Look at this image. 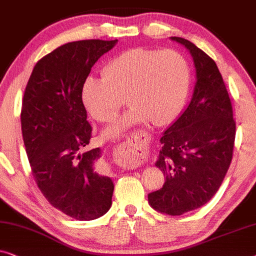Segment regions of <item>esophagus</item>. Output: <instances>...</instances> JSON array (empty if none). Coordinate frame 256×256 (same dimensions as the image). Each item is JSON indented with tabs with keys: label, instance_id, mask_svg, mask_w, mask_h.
<instances>
[{
	"label": "esophagus",
	"instance_id": "obj_1",
	"mask_svg": "<svg viewBox=\"0 0 256 256\" xmlns=\"http://www.w3.org/2000/svg\"><path fill=\"white\" fill-rule=\"evenodd\" d=\"M118 150H120L122 153L130 154V156H134V154H139V152H142V144L140 142L138 136H132L126 142L120 144L118 145Z\"/></svg>",
	"mask_w": 256,
	"mask_h": 256
}]
</instances>
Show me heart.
I'll return each instance as SVG.
<instances>
[{"label": "heart", "instance_id": "heart-1", "mask_svg": "<svg viewBox=\"0 0 256 256\" xmlns=\"http://www.w3.org/2000/svg\"><path fill=\"white\" fill-rule=\"evenodd\" d=\"M103 78L90 76L82 87V102L94 120L109 123L126 104L125 116L104 136L114 138L136 125H164L181 109L188 94V61L174 50H128L110 60Z\"/></svg>", "mask_w": 256, "mask_h": 256}]
</instances>
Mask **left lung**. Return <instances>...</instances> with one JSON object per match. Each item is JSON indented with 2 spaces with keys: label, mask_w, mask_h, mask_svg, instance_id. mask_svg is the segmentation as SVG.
I'll list each match as a JSON object with an SVG mask.
<instances>
[{
  "label": "left lung",
  "mask_w": 256,
  "mask_h": 256,
  "mask_svg": "<svg viewBox=\"0 0 256 256\" xmlns=\"http://www.w3.org/2000/svg\"><path fill=\"white\" fill-rule=\"evenodd\" d=\"M192 56L196 84L189 106L161 136L156 162L166 175L162 188L148 194L154 210L180 216L206 204L231 164L236 122L217 64L192 42L170 37Z\"/></svg>",
  "instance_id": "1"
}]
</instances>
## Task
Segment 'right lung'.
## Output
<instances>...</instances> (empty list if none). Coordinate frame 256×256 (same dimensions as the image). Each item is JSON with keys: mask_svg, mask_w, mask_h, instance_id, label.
I'll use <instances>...</instances> for the list:
<instances>
[{"mask_svg": "<svg viewBox=\"0 0 256 256\" xmlns=\"http://www.w3.org/2000/svg\"><path fill=\"white\" fill-rule=\"evenodd\" d=\"M116 40L67 42L36 64L20 112L32 175L45 198L76 220L102 217L112 204L114 182L95 170L100 148L92 138L82 87L92 67Z\"/></svg>", "mask_w": 256, "mask_h": 256, "instance_id": "add662e5", "label": "right lung"}]
</instances>
